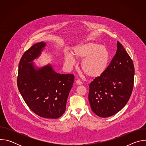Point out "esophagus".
I'll return each instance as SVG.
<instances>
[{
    "instance_id": "1",
    "label": "esophagus",
    "mask_w": 146,
    "mask_h": 146,
    "mask_svg": "<svg viewBox=\"0 0 146 146\" xmlns=\"http://www.w3.org/2000/svg\"><path fill=\"white\" fill-rule=\"evenodd\" d=\"M76 84H77V85H81L82 84V82L80 80H76Z\"/></svg>"
}]
</instances>
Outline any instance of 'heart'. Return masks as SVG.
Returning a JSON list of instances; mask_svg holds the SVG:
<instances>
[{
  "mask_svg": "<svg viewBox=\"0 0 146 146\" xmlns=\"http://www.w3.org/2000/svg\"><path fill=\"white\" fill-rule=\"evenodd\" d=\"M72 55L77 59L81 60V69L90 78H98L107 70L110 60V54L108 48L103 45L86 41L80 43L72 49ZM70 54L64 56L66 65L73 66L75 59Z\"/></svg>",
  "mask_w": 146,
  "mask_h": 146,
  "instance_id": "obj_1",
  "label": "heart"
}]
</instances>
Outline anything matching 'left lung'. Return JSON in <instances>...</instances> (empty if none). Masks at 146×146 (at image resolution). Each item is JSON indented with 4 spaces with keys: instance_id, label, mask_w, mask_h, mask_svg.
<instances>
[{
    "instance_id": "8db88e82",
    "label": "left lung",
    "mask_w": 146,
    "mask_h": 146,
    "mask_svg": "<svg viewBox=\"0 0 146 146\" xmlns=\"http://www.w3.org/2000/svg\"><path fill=\"white\" fill-rule=\"evenodd\" d=\"M117 52L106 72L90 83L88 99L92 111L106 118L120 111L128 102L133 84V61L117 41Z\"/></svg>"
}]
</instances>
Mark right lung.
Segmentation results:
<instances>
[{"label": "right lung", "instance_id": "1", "mask_svg": "<svg viewBox=\"0 0 146 146\" xmlns=\"http://www.w3.org/2000/svg\"><path fill=\"white\" fill-rule=\"evenodd\" d=\"M46 46L40 42L27 50L20 59L17 86L29 109L38 116L55 119L66 110V102L72 88V74H58L50 65L36 69L32 64Z\"/></svg>", "mask_w": 146, "mask_h": 146}]
</instances>
